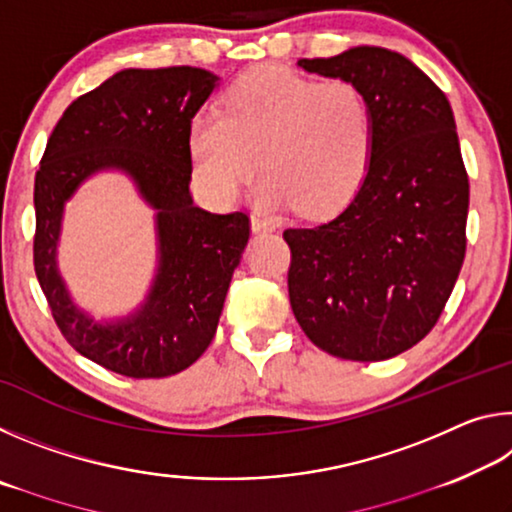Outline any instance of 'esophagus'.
I'll use <instances>...</instances> for the list:
<instances>
[{
    "label": "esophagus",
    "mask_w": 512,
    "mask_h": 512,
    "mask_svg": "<svg viewBox=\"0 0 512 512\" xmlns=\"http://www.w3.org/2000/svg\"><path fill=\"white\" fill-rule=\"evenodd\" d=\"M250 228H253V232H271V230H275V223L264 219V216L253 214L250 216Z\"/></svg>",
    "instance_id": "esophagus-1"
}]
</instances>
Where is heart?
Returning a JSON list of instances; mask_svg holds the SVG:
<instances>
[{
	"mask_svg": "<svg viewBox=\"0 0 512 512\" xmlns=\"http://www.w3.org/2000/svg\"><path fill=\"white\" fill-rule=\"evenodd\" d=\"M372 112L348 79L314 81L282 65L248 69L225 92L221 112L189 126L194 176L216 203H230L266 176L257 203L305 216L341 210L359 192L372 160Z\"/></svg>",
	"mask_w": 512,
	"mask_h": 512,
	"instance_id": "heart-1",
	"label": "heart"
}]
</instances>
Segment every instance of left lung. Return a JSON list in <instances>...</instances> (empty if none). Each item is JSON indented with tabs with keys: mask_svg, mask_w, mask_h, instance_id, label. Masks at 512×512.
Wrapping results in <instances>:
<instances>
[{
	"mask_svg": "<svg viewBox=\"0 0 512 512\" xmlns=\"http://www.w3.org/2000/svg\"><path fill=\"white\" fill-rule=\"evenodd\" d=\"M298 67L357 85L375 142L368 176L341 214L284 230L291 309L332 357L391 359L438 323L465 259L470 183L454 112L397 51L354 47Z\"/></svg>",
	"mask_w": 512,
	"mask_h": 512,
	"instance_id": "obj_1",
	"label": "left lung"
}]
</instances>
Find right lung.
Listing matches in <instances>:
<instances>
[{
    "label": "right lung",
    "instance_id": "add662e5",
    "mask_svg": "<svg viewBox=\"0 0 512 512\" xmlns=\"http://www.w3.org/2000/svg\"><path fill=\"white\" fill-rule=\"evenodd\" d=\"M198 67L121 69L58 119L36 171L33 266L67 343L133 379L185 370L212 343L232 273L250 237L244 212L212 214L189 194V126L216 88ZM119 168L159 210L161 264L145 305L119 324H94L68 298L55 268L64 201L85 177Z\"/></svg>",
    "mask_w": 512,
    "mask_h": 512
}]
</instances>
